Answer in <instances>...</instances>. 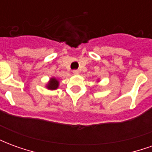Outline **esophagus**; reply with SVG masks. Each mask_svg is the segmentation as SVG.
<instances>
[{
  "instance_id": "esophagus-1",
  "label": "esophagus",
  "mask_w": 152,
  "mask_h": 152,
  "mask_svg": "<svg viewBox=\"0 0 152 152\" xmlns=\"http://www.w3.org/2000/svg\"><path fill=\"white\" fill-rule=\"evenodd\" d=\"M72 72L74 75H78V74H79V71H78V70H73Z\"/></svg>"
}]
</instances>
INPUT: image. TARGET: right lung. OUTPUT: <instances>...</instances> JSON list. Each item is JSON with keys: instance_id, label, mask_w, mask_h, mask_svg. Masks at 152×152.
Masks as SVG:
<instances>
[{"instance_id": "obj_1", "label": "right lung", "mask_w": 152, "mask_h": 152, "mask_svg": "<svg viewBox=\"0 0 152 152\" xmlns=\"http://www.w3.org/2000/svg\"><path fill=\"white\" fill-rule=\"evenodd\" d=\"M58 86H59V81L56 78L52 77V78H50V81L47 84L46 88L48 89L54 90V89H57L58 88Z\"/></svg>"}]
</instances>
